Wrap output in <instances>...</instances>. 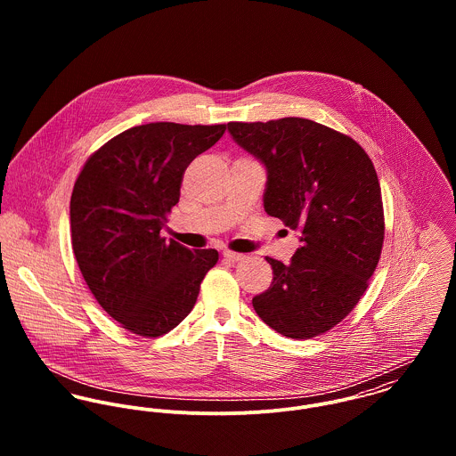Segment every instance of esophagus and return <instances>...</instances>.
I'll use <instances>...</instances> for the list:
<instances>
[{
    "instance_id": "obj_1",
    "label": "esophagus",
    "mask_w": 456,
    "mask_h": 456,
    "mask_svg": "<svg viewBox=\"0 0 456 456\" xmlns=\"http://www.w3.org/2000/svg\"><path fill=\"white\" fill-rule=\"evenodd\" d=\"M223 256H224L226 260L232 261V263H239V261L246 260V256H244V255H240V253H233V251H228V249H224V251H223Z\"/></svg>"
}]
</instances>
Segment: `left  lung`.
Instances as JSON below:
<instances>
[{
	"instance_id": "obj_1",
	"label": "left lung",
	"mask_w": 456,
	"mask_h": 456,
	"mask_svg": "<svg viewBox=\"0 0 456 456\" xmlns=\"http://www.w3.org/2000/svg\"><path fill=\"white\" fill-rule=\"evenodd\" d=\"M228 131L266 170L265 212L302 232L289 265L266 256L273 279L253 307L284 337L322 335L354 309L381 258L376 168L351 136L309 119L228 123Z\"/></svg>"
}]
</instances>
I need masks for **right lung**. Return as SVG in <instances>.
Returning <instances> with one entry per match:
<instances>
[{
    "mask_svg": "<svg viewBox=\"0 0 456 456\" xmlns=\"http://www.w3.org/2000/svg\"><path fill=\"white\" fill-rule=\"evenodd\" d=\"M226 125L149 123L102 145L78 174L69 200L71 248L98 304L119 325L159 337L195 307L216 249H188L161 237L188 165Z\"/></svg>",
    "mask_w": 456,
    "mask_h": 456,
    "instance_id": "obj_1",
    "label": "right lung"
}]
</instances>
